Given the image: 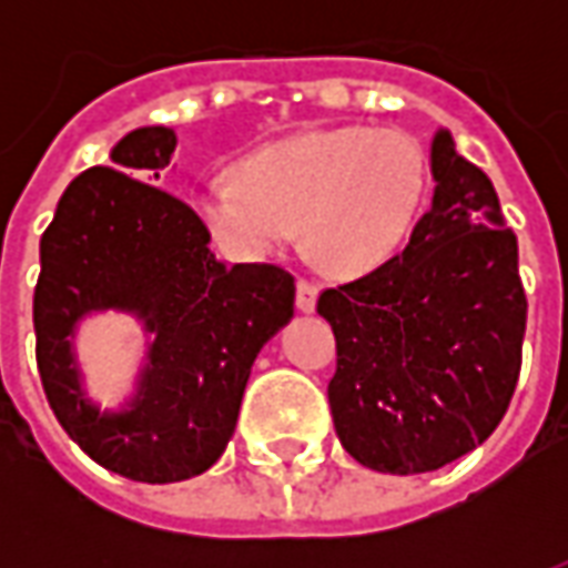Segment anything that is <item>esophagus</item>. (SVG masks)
Returning <instances> with one entry per match:
<instances>
[{"label":"esophagus","instance_id":"34e87169","mask_svg":"<svg viewBox=\"0 0 568 568\" xmlns=\"http://www.w3.org/2000/svg\"><path fill=\"white\" fill-rule=\"evenodd\" d=\"M316 285H310V283H297L295 288V304L301 313H313L316 310Z\"/></svg>","mask_w":568,"mask_h":568}]
</instances>
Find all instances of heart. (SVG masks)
<instances>
[{"instance_id":"heart-1","label":"heart","mask_w":568,"mask_h":568,"mask_svg":"<svg viewBox=\"0 0 568 568\" xmlns=\"http://www.w3.org/2000/svg\"><path fill=\"white\" fill-rule=\"evenodd\" d=\"M428 191V158L402 128H316L248 154L236 175L191 191L200 227L227 258L261 264L297 240L341 280L405 248Z\"/></svg>"}]
</instances>
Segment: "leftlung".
<instances>
[{
	"mask_svg": "<svg viewBox=\"0 0 568 568\" xmlns=\"http://www.w3.org/2000/svg\"><path fill=\"white\" fill-rule=\"evenodd\" d=\"M428 166L435 194L405 252L316 304L337 341V438L386 475L435 471L484 444L520 374L526 295L496 187L444 128Z\"/></svg>",
	"mask_w": 568,
	"mask_h": 568,
	"instance_id": "obj_1",
	"label": "left lung"
}]
</instances>
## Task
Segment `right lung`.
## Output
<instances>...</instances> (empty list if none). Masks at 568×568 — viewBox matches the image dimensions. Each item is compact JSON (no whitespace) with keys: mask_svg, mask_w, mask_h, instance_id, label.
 I'll return each mask as SVG.
<instances>
[{"mask_svg":"<svg viewBox=\"0 0 568 568\" xmlns=\"http://www.w3.org/2000/svg\"><path fill=\"white\" fill-rule=\"evenodd\" d=\"M173 128L130 130L109 166L75 175L42 234L32 297L48 405L81 450L140 484L203 475L234 435L261 346L295 316V280L271 264L212 255L194 210L149 182L175 151ZM128 312L146 334L134 393L118 408L87 395L80 322Z\"/></svg>","mask_w":568,"mask_h":568,"instance_id":"obj_1","label":"right lung"}]
</instances>
